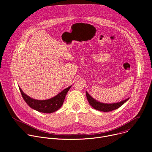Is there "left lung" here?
Masks as SVG:
<instances>
[{"mask_svg":"<svg viewBox=\"0 0 152 152\" xmlns=\"http://www.w3.org/2000/svg\"><path fill=\"white\" fill-rule=\"evenodd\" d=\"M86 96L90 104L94 108V109L103 112H110L116 109H118V107L122 106L129 99L128 98L121 102L115 103H103L95 100L88 93L87 91H86Z\"/></svg>","mask_w":152,"mask_h":152,"instance_id":"left-lung-1","label":"left lung"}]
</instances>
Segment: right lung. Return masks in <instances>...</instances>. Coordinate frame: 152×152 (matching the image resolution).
Instances as JSON below:
<instances>
[{
	"instance_id": "right-lung-1",
	"label": "right lung",
	"mask_w": 152,
	"mask_h": 152,
	"mask_svg": "<svg viewBox=\"0 0 152 152\" xmlns=\"http://www.w3.org/2000/svg\"><path fill=\"white\" fill-rule=\"evenodd\" d=\"M71 86L64 89L56 96L48 100H36L27 96L22 91L20 86L19 90L26 103L32 109L42 113H52L56 111L62 106L66 96L71 88Z\"/></svg>"
}]
</instances>
